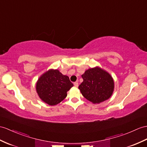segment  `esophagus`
<instances>
[{
  "label": "esophagus",
  "instance_id": "34e87169",
  "mask_svg": "<svg viewBox=\"0 0 147 147\" xmlns=\"http://www.w3.org/2000/svg\"><path fill=\"white\" fill-rule=\"evenodd\" d=\"M74 86H75V87H78V82H74Z\"/></svg>",
  "mask_w": 147,
  "mask_h": 147
}]
</instances>
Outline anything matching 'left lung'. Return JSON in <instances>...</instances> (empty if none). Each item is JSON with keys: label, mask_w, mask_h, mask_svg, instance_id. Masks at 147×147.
<instances>
[{"label": "left lung", "mask_w": 147, "mask_h": 147, "mask_svg": "<svg viewBox=\"0 0 147 147\" xmlns=\"http://www.w3.org/2000/svg\"><path fill=\"white\" fill-rule=\"evenodd\" d=\"M83 82L78 86L82 95L94 103L109 99L114 89L113 80L110 75L99 67L86 70L82 76Z\"/></svg>", "instance_id": "obj_1"}]
</instances>
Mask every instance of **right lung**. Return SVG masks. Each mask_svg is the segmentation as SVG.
Masks as SVG:
<instances>
[{
    "instance_id": "obj_1",
    "label": "right lung",
    "mask_w": 147,
    "mask_h": 147,
    "mask_svg": "<svg viewBox=\"0 0 147 147\" xmlns=\"http://www.w3.org/2000/svg\"><path fill=\"white\" fill-rule=\"evenodd\" d=\"M69 78L58 70H49L39 78L36 90L42 100L55 105L65 98L67 92L73 87Z\"/></svg>"
}]
</instances>
